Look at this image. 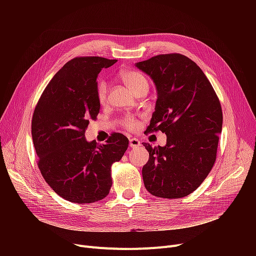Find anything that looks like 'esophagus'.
<instances>
[{
	"label": "esophagus",
	"instance_id": "obj_1",
	"mask_svg": "<svg viewBox=\"0 0 256 256\" xmlns=\"http://www.w3.org/2000/svg\"><path fill=\"white\" fill-rule=\"evenodd\" d=\"M128 145H130V147H138V146L141 145V143L136 138H130L128 139Z\"/></svg>",
	"mask_w": 256,
	"mask_h": 256
}]
</instances>
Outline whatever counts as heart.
Masks as SVG:
<instances>
[{
    "label": "heart",
    "instance_id": "obj_1",
    "mask_svg": "<svg viewBox=\"0 0 256 256\" xmlns=\"http://www.w3.org/2000/svg\"><path fill=\"white\" fill-rule=\"evenodd\" d=\"M121 80H124V83L126 85V87L135 93L137 90L143 87H148V82H147L146 76L134 70H124L119 74ZM108 84L104 80H100L96 84V98L100 104H104L108 98ZM121 126H122L126 130H132L137 126V120L130 115H126L121 120Z\"/></svg>",
    "mask_w": 256,
    "mask_h": 256
}]
</instances>
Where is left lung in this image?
I'll return each instance as SVG.
<instances>
[{
  "label": "left lung",
  "instance_id": "1",
  "mask_svg": "<svg viewBox=\"0 0 256 256\" xmlns=\"http://www.w3.org/2000/svg\"><path fill=\"white\" fill-rule=\"evenodd\" d=\"M158 90L148 132L162 130L167 143H143L150 160L143 166L146 190L162 198L194 192L217 158L223 114L220 100L200 67L182 54H163L136 64Z\"/></svg>",
  "mask_w": 256,
  "mask_h": 256
}]
</instances>
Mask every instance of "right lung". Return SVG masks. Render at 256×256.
Wrapping results in <instances>:
<instances>
[{"label": "right lung", "instance_id": "add662e5", "mask_svg": "<svg viewBox=\"0 0 256 256\" xmlns=\"http://www.w3.org/2000/svg\"><path fill=\"white\" fill-rule=\"evenodd\" d=\"M116 62L94 56L72 59L35 106L31 128L38 168L52 189L70 202L93 204L109 194L112 165L128 150V139L120 132L102 145L85 138L89 121L100 113L98 74Z\"/></svg>", "mask_w": 256, "mask_h": 256}]
</instances>
